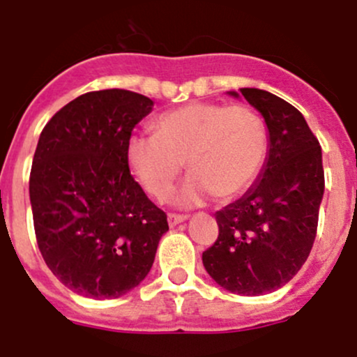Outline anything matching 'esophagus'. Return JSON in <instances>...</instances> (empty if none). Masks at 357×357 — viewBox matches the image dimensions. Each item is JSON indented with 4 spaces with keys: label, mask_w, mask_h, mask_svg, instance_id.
Here are the masks:
<instances>
[{
    "label": "esophagus",
    "mask_w": 357,
    "mask_h": 357,
    "mask_svg": "<svg viewBox=\"0 0 357 357\" xmlns=\"http://www.w3.org/2000/svg\"><path fill=\"white\" fill-rule=\"evenodd\" d=\"M185 220H186V216H183V214H167L169 227H176V225L183 223Z\"/></svg>",
    "instance_id": "obj_1"
}]
</instances>
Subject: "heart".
<instances>
[{
	"mask_svg": "<svg viewBox=\"0 0 357 357\" xmlns=\"http://www.w3.org/2000/svg\"><path fill=\"white\" fill-rule=\"evenodd\" d=\"M153 127L155 134L127 141V165L141 188L162 200L186 162L192 174L174 195L179 207L199 206L213 195H241L268 157V129L248 106L190 102L162 113Z\"/></svg>",
	"mask_w": 357,
	"mask_h": 357,
	"instance_id": "obj_1",
	"label": "heart"
}]
</instances>
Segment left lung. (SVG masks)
<instances>
[{"label":"left lung","mask_w":357,"mask_h":357,"mask_svg":"<svg viewBox=\"0 0 357 357\" xmlns=\"http://www.w3.org/2000/svg\"><path fill=\"white\" fill-rule=\"evenodd\" d=\"M227 94L244 98L265 120L268 157L251 188L214 214L220 235L202 263L227 291L259 296L291 281L309 258L324 193L323 151L284 99L261 89Z\"/></svg>","instance_id":"obj_1"}]
</instances>
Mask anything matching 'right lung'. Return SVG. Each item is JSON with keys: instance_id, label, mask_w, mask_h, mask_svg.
I'll return each mask as SVG.
<instances>
[{"instance_id": "right-lung-1", "label": "right lung", "mask_w": 357, "mask_h": 357, "mask_svg": "<svg viewBox=\"0 0 357 357\" xmlns=\"http://www.w3.org/2000/svg\"><path fill=\"white\" fill-rule=\"evenodd\" d=\"M151 109L136 92H89L59 109L38 139L29 178L38 248L52 274L86 298H119L139 286L169 230L126 158Z\"/></svg>"}]
</instances>
